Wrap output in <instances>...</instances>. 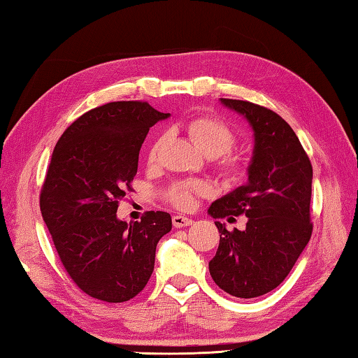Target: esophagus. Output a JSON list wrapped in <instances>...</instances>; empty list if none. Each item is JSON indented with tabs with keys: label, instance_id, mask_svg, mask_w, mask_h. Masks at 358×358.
Instances as JSON below:
<instances>
[{
	"label": "esophagus",
	"instance_id": "1",
	"mask_svg": "<svg viewBox=\"0 0 358 358\" xmlns=\"http://www.w3.org/2000/svg\"><path fill=\"white\" fill-rule=\"evenodd\" d=\"M172 223L175 227H186V226H191L194 223V220L189 217H183V215H173Z\"/></svg>",
	"mask_w": 358,
	"mask_h": 358
}]
</instances>
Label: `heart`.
Listing matches in <instances>:
<instances>
[{
	"mask_svg": "<svg viewBox=\"0 0 358 358\" xmlns=\"http://www.w3.org/2000/svg\"><path fill=\"white\" fill-rule=\"evenodd\" d=\"M187 134L204 154L217 157V167L226 180H240L248 171V159L240 152L231 150L235 146V134L222 120L210 115L192 118L186 124ZM164 136H159L152 144L148 154V162L155 163ZM208 186L203 181L180 180L166 187L164 199L177 209L186 210L194 206L195 195H204Z\"/></svg>",
	"mask_w": 358,
	"mask_h": 358,
	"instance_id": "b5f03b06",
	"label": "heart"
}]
</instances>
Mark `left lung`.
I'll use <instances>...</instances> for the list:
<instances>
[{"label": "left lung", "instance_id": "8db88e82", "mask_svg": "<svg viewBox=\"0 0 358 358\" xmlns=\"http://www.w3.org/2000/svg\"><path fill=\"white\" fill-rule=\"evenodd\" d=\"M220 100L249 121L255 148L249 183L214 201L208 210L214 218L248 217L245 231H227L215 222L220 245L209 272L224 292L254 299L287 277L310 240L313 164L278 113L250 101Z\"/></svg>", "mask_w": 358, "mask_h": 358}]
</instances>
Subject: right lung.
<instances>
[{
    "label": "right lung",
    "mask_w": 358,
    "mask_h": 358,
    "mask_svg": "<svg viewBox=\"0 0 358 358\" xmlns=\"http://www.w3.org/2000/svg\"><path fill=\"white\" fill-rule=\"evenodd\" d=\"M167 117L148 101H112L83 113L53 149L41 214L66 272L96 300L123 303L140 294L154 272L157 243L172 229L163 210L129 224L117 218L149 127Z\"/></svg>",
    "instance_id": "1"
}]
</instances>
